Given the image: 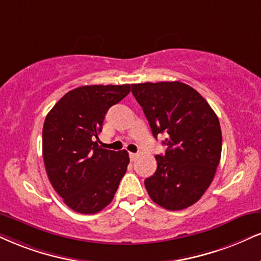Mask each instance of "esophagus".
Wrapping results in <instances>:
<instances>
[{
	"mask_svg": "<svg viewBox=\"0 0 261 261\" xmlns=\"http://www.w3.org/2000/svg\"><path fill=\"white\" fill-rule=\"evenodd\" d=\"M129 159H130V161H136L138 159V155H137V153L129 152Z\"/></svg>",
	"mask_w": 261,
	"mask_h": 261,
	"instance_id": "esophagus-1",
	"label": "esophagus"
}]
</instances>
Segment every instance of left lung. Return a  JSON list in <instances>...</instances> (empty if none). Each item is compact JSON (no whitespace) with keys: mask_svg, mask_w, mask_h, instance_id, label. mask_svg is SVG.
<instances>
[{"mask_svg":"<svg viewBox=\"0 0 261 261\" xmlns=\"http://www.w3.org/2000/svg\"><path fill=\"white\" fill-rule=\"evenodd\" d=\"M157 139L167 134L165 155H157L155 174L145 179L147 194L168 211L192 205L213 181L221 156L220 123L213 109L185 83L132 85Z\"/></svg>","mask_w":261,"mask_h":261,"instance_id":"8db88e82","label":"left lung"}]
</instances>
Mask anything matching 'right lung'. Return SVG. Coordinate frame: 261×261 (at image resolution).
I'll return each mask as SVG.
<instances>
[{"instance_id":"obj_1","label":"right lung","mask_w":261,"mask_h":261,"mask_svg":"<svg viewBox=\"0 0 261 261\" xmlns=\"http://www.w3.org/2000/svg\"><path fill=\"white\" fill-rule=\"evenodd\" d=\"M130 85L83 86L67 92L48 112L42 153L50 184L64 203L82 214L110 204L129 156L99 145L105 115L129 94Z\"/></svg>"}]
</instances>
